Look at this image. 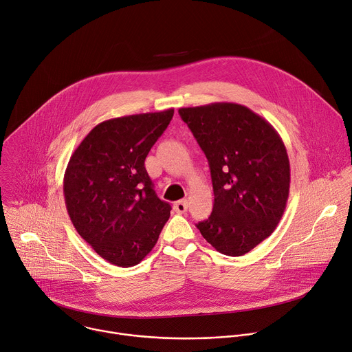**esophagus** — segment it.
I'll return each mask as SVG.
<instances>
[{
    "instance_id": "obj_1",
    "label": "esophagus",
    "mask_w": 352,
    "mask_h": 352,
    "mask_svg": "<svg viewBox=\"0 0 352 352\" xmlns=\"http://www.w3.org/2000/svg\"><path fill=\"white\" fill-rule=\"evenodd\" d=\"M188 208H189V205H188V200H186V199L178 200V202L174 204V210H175V213H178V214H184V213L188 210Z\"/></svg>"
}]
</instances>
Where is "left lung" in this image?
Returning <instances> with one entry per match:
<instances>
[{"label": "left lung", "instance_id": "left-lung-1", "mask_svg": "<svg viewBox=\"0 0 352 352\" xmlns=\"http://www.w3.org/2000/svg\"><path fill=\"white\" fill-rule=\"evenodd\" d=\"M200 148L213 182L210 217L196 224L220 254L242 256L276 230L289 193V160L277 131L235 103L178 110Z\"/></svg>", "mask_w": 352, "mask_h": 352}]
</instances>
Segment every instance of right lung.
<instances>
[{
    "instance_id": "obj_1",
    "label": "right lung",
    "mask_w": 352,
    "mask_h": 352,
    "mask_svg": "<svg viewBox=\"0 0 352 352\" xmlns=\"http://www.w3.org/2000/svg\"><path fill=\"white\" fill-rule=\"evenodd\" d=\"M173 116L168 109L100 122L67 166L69 219L94 252L116 266L142 262L170 217L171 206L157 197L144 159Z\"/></svg>"
}]
</instances>
